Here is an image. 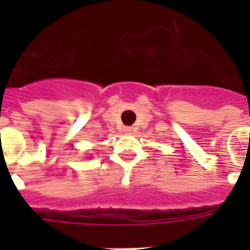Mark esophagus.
Segmentation results:
<instances>
[{"label":"esophagus","instance_id":"obj_1","mask_svg":"<svg viewBox=\"0 0 250 250\" xmlns=\"http://www.w3.org/2000/svg\"><path fill=\"white\" fill-rule=\"evenodd\" d=\"M125 133H132L133 132V127H125Z\"/></svg>","mask_w":250,"mask_h":250}]
</instances>
